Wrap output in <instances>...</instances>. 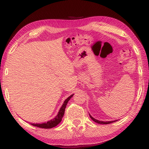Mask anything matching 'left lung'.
<instances>
[{
	"label": "left lung",
	"mask_w": 149,
	"mask_h": 149,
	"mask_svg": "<svg viewBox=\"0 0 149 149\" xmlns=\"http://www.w3.org/2000/svg\"><path fill=\"white\" fill-rule=\"evenodd\" d=\"M89 116H90V117L91 118V119L93 120V121L96 123H98V124H110V123H114L116 122V120H113V121H107V122H104V121H100V120H96L95 119L93 118V117L92 116H91L90 115H89Z\"/></svg>",
	"instance_id": "1"
}]
</instances>
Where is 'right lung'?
I'll use <instances>...</instances> for the list:
<instances>
[{
	"label": "right lung",
	"mask_w": 149,
	"mask_h": 149,
	"mask_svg": "<svg viewBox=\"0 0 149 149\" xmlns=\"http://www.w3.org/2000/svg\"><path fill=\"white\" fill-rule=\"evenodd\" d=\"M73 95H70L68 98H67L65 100L63 104L61 106L60 111H59L58 113V115L55 117L53 119L50 120L49 121H47V123H45L32 124V125L38 127H41V128H45V129H49V128H52V127H53L56 126L61 121V119L63 118V116L65 113V108H66V106L67 105V103L72 96H73Z\"/></svg>",
	"instance_id": "obj_1"
}]
</instances>
